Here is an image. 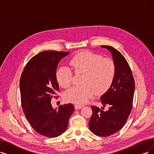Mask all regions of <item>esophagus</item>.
Returning <instances> with one entry per match:
<instances>
[{"mask_svg":"<svg viewBox=\"0 0 154 154\" xmlns=\"http://www.w3.org/2000/svg\"><path fill=\"white\" fill-rule=\"evenodd\" d=\"M83 105H75V110H79V109H81L83 107Z\"/></svg>","mask_w":154,"mask_h":154,"instance_id":"1","label":"esophagus"}]
</instances>
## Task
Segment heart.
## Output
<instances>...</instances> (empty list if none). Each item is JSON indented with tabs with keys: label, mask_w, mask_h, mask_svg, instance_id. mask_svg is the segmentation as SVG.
Returning a JSON list of instances; mask_svg holds the SVG:
<instances>
[{
	"label": "heart",
	"mask_w": 154,
	"mask_h": 154,
	"mask_svg": "<svg viewBox=\"0 0 154 154\" xmlns=\"http://www.w3.org/2000/svg\"><path fill=\"white\" fill-rule=\"evenodd\" d=\"M77 75L83 74L82 86H74L65 94L70 103L84 104L95 93L101 95L110 89L116 75V65L110 58L85 51L77 53L70 61ZM57 82L63 88H69L73 82V72L69 68L61 66L56 73Z\"/></svg>",
	"instance_id": "obj_1"
}]
</instances>
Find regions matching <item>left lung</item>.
<instances>
[{
    "instance_id": "left-lung-1",
    "label": "left lung",
    "mask_w": 154,
    "mask_h": 154,
    "mask_svg": "<svg viewBox=\"0 0 154 154\" xmlns=\"http://www.w3.org/2000/svg\"><path fill=\"white\" fill-rule=\"evenodd\" d=\"M112 54L116 65V75L110 89L100 97L104 107L92 106L93 114L89 128L93 133L99 136H109L121 129L126 124L132 110L134 92V80L128 61L114 48L101 45Z\"/></svg>"
}]
</instances>
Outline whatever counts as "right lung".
Listing matches in <instances>:
<instances>
[{
	"label": "right lung",
	"mask_w": 154,
	"mask_h": 154,
	"mask_svg": "<svg viewBox=\"0 0 154 154\" xmlns=\"http://www.w3.org/2000/svg\"><path fill=\"white\" fill-rule=\"evenodd\" d=\"M68 54L56 51L40 53L27 63L20 78L21 101L26 119L36 132L48 138L65 131L74 111L71 103L60 105L58 110L51 104V98L59 91L57 66Z\"/></svg>",
	"instance_id": "right-lung-1"
}]
</instances>
